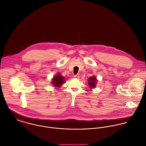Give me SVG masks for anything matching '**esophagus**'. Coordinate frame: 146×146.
I'll return each mask as SVG.
<instances>
[{
	"mask_svg": "<svg viewBox=\"0 0 146 146\" xmlns=\"http://www.w3.org/2000/svg\"><path fill=\"white\" fill-rule=\"evenodd\" d=\"M74 77L75 78L78 79V78H80V76H79L78 74H76V75H74Z\"/></svg>",
	"mask_w": 146,
	"mask_h": 146,
	"instance_id": "34e87169",
	"label": "esophagus"
}]
</instances>
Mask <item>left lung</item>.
<instances>
[{
  "instance_id": "left-lung-1",
  "label": "left lung",
  "mask_w": 146,
  "mask_h": 146,
  "mask_svg": "<svg viewBox=\"0 0 146 146\" xmlns=\"http://www.w3.org/2000/svg\"><path fill=\"white\" fill-rule=\"evenodd\" d=\"M88 86H89L88 88L90 89H92V88H96V85L97 84V82H98V80L96 79V77L94 76L90 77L89 78L88 80Z\"/></svg>"
}]
</instances>
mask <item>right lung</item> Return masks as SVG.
<instances>
[{
	"label": "right lung",
	"instance_id": "obj_1",
	"mask_svg": "<svg viewBox=\"0 0 146 146\" xmlns=\"http://www.w3.org/2000/svg\"><path fill=\"white\" fill-rule=\"evenodd\" d=\"M65 82V78L60 73H58L55 76L52 78L51 84L55 88H60L62 85Z\"/></svg>",
	"mask_w": 146,
	"mask_h": 146
}]
</instances>
